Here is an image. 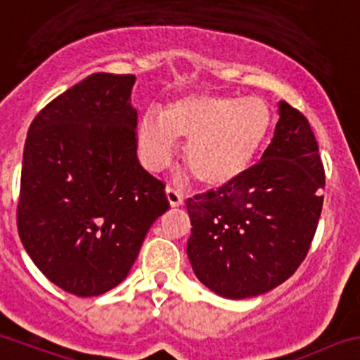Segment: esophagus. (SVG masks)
<instances>
[{
	"mask_svg": "<svg viewBox=\"0 0 360 360\" xmlns=\"http://www.w3.org/2000/svg\"><path fill=\"white\" fill-rule=\"evenodd\" d=\"M166 196H167V201H169L171 207H180V205H184V196L178 191L171 189V187H167L166 189Z\"/></svg>",
	"mask_w": 360,
	"mask_h": 360,
	"instance_id": "obj_1",
	"label": "esophagus"
}]
</instances>
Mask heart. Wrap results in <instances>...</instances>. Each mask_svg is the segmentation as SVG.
<instances>
[{
	"mask_svg": "<svg viewBox=\"0 0 360 360\" xmlns=\"http://www.w3.org/2000/svg\"><path fill=\"white\" fill-rule=\"evenodd\" d=\"M272 122L263 98L187 95L167 104L160 116L143 115L139 155L148 169H162L173 159L176 139L187 141L184 159L194 180L207 187L228 186L252 166Z\"/></svg>",
	"mask_w": 360,
	"mask_h": 360,
	"instance_id": "b5f03b06",
	"label": "heart"
}]
</instances>
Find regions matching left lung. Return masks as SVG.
<instances>
[{"mask_svg": "<svg viewBox=\"0 0 360 360\" xmlns=\"http://www.w3.org/2000/svg\"><path fill=\"white\" fill-rule=\"evenodd\" d=\"M325 171L306 116L279 102L262 160L217 191L187 200V256L198 279L226 299L285 283L306 258L323 205Z\"/></svg>", "mask_w": 360, "mask_h": 360, "instance_id": "obj_1", "label": "left lung"}]
</instances>
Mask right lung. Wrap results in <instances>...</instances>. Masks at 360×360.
Instances as JSON below:
<instances>
[{"label":"right lung","instance_id":"add662e5","mask_svg":"<svg viewBox=\"0 0 360 360\" xmlns=\"http://www.w3.org/2000/svg\"><path fill=\"white\" fill-rule=\"evenodd\" d=\"M132 74H98L46 105L24 145L17 228L40 272L95 297L127 277L150 226L169 208L138 160Z\"/></svg>","mask_w":360,"mask_h":360}]
</instances>
